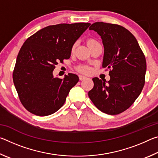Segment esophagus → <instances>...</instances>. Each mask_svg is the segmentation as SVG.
<instances>
[{
    "label": "esophagus",
    "mask_w": 158,
    "mask_h": 158,
    "mask_svg": "<svg viewBox=\"0 0 158 158\" xmlns=\"http://www.w3.org/2000/svg\"><path fill=\"white\" fill-rule=\"evenodd\" d=\"M79 80L80 81H82V80H84L87 78L86 77H84V76H82V75H79Z\"/></svg>",
    "instance_id": "34e87169"
}]
</instances>
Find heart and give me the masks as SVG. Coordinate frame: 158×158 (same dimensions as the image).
I'll list each match as a JSON object with an SVG mask.
<instances>
[{"mask_svg":"<svg viewBox=\"0 0 158 158\" xmlns=\"http://www.w3.org/2000/svg\"><path fill=\"white\" fill-rule=\"evenodd\" d=\"M98 43V42L96 41L93 38H90L87 41V44L89 45V47ZM75 47H76V44H74L73 45V47H72V51H74V49H75ZM77 70L79 71L80 73H82L84 74H89L90 73V68L87 65H79V67H77Z\"/></svg>","mask_w":158,"mask_h":158,"instance_id":"heart-1","label":"heart"}]
</instances>
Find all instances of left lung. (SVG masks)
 <instances>
[{"label": "left lung", "mask_w": 158, "mask_h": 158, "mask_svg": "<svg viewBox=\"0 0 158 158\" xmlns=\"http://www.w3.org/2000/svg\"><path fill=\"white\" fill-rule=\"evenodd\" d=\"M90 30L100 35L105 48L102 67L109 69L110 80L93 79L89 96L99 110L119 114L135 102L145 84L146 61L135 37L123 26L95 22Z\"/></svg>", "instance_id": "obj_1"}]
</instances>
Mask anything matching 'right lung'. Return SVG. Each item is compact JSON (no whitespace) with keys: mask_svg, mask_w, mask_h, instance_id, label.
<instances>
[{"mask_svg":"<svg viewBox=\"0 0 158 158\" xmlns=\"http://www.w3.org/2000/svg\"><path fill=\"white\" fill-rule=\"evenodd\" d=\"M89 23H60L47 26L26 40L18 53L13 81L19 98L27 110L37 116H49L61 108L79 77L69 73L54 77L58 62L70 57L72 47Z\"/></svg>","mask_w":158,"mask_h":158,"instance_id":"1","label":"right lung"}]
</instances>
